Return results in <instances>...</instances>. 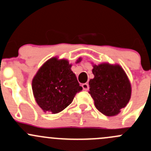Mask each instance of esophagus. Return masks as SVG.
<instances>
[{"mask_svg":"<svg viewBox=\"0 0 151 151\" xmlns=\"http://www.w3.org/2000/svg\"><path fill=\"white\" fill-rule=\"evenodd\" d=\"M82 87H83V89L84 91H88L89 89L88 83H83Z\"/></svg>","mask_w":151,"mask_h":151,"instance_id":"1","label":"esophagus"}]
</instances>
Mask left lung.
I'll return each mask as SVG.
<instances>
[{
    "label": "left lung",
    "mask_w": 151,
    "mask_h": 151,
    "mask_svg": "<svg viewBox=\"0 0 151 151\" xmlns=\"http://www.w3.org/2000/svg\"><path fill=\"white\" fill-rule=\"evenodd\" d=\"M94 78L89 81V91L96 108L108 116H116L129 102L132 93L127 74L118 64H93Z\"/></svg>",
    "instance_id": "obj_1"
}]
</instances>
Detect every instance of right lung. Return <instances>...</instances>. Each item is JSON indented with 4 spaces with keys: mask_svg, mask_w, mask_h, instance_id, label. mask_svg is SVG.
Listing matches in <instances>:
<instances>
[{
    "mask_svg": "<svg viewBox=\"0 0 151 151\" xmlns=\"http://www.w3.org/2000/svg\"><path fill=\"white\" fill-rule=\"evenodd\" d=\"M81 60L79 58L76 63ZM71 66L68 60L54 57L44 63L32 79L34 97L45 112H60L82 91Z\"/></svg>",
    "mask_w": 151,
    "mask_h": 151,
    "instance_id": "1",
    "label": "right lung"
}]
</instances>
